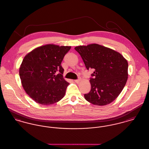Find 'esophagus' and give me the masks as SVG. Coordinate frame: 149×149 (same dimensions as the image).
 <instances>
[{"label":"esophagus","instance_id":"1","mask_svg":"<svg viewBox=\"0 0 149 149\" xmlns=\"http://www.w3.org/2000/svg\"><path fill=\"white\" fill-rule=\"evenodd\" d=\"M74 82H75L76 83L78 84V83H79V79H75V80H74Z\"/></svg>","mask_w":149,"mask_h":149}]
</instances>
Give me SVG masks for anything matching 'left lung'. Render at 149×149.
Segmentation results:
<instances>
[{"label":"left lung","mask_w":149,"mask_h":149,"mask_svg":"<svg viewBox=\"0 0 149 149\" xmlns=\"http://www.w3.org/2000/svg\"><path fill=\"white\" fill-rule=\"evenodd\" d=\"M74 49L79 53L86 69L94 70L90 79L91 90L84 94L85 99L98 106L113 102L128 79L127 60L118 52L98 44L77 46Z\"/></svg>","instance_id":"left-lung-1"}]
</instances>
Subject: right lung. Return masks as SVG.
Listing matches in <instances>:
<instances>
[{
	"label": "right lung",
	"instance_id": "right-lung-1",
	"mask_svg": "<svg viewBox=\"0 0 149 149\" xmlns=\"http://www.w3.org/2000/svg\"><path fill=\"white\" fill-rule=\"evenodd\" d=\"M70 48L47 45L24 57L19 70L20 79L27 94L36 102L50 105L64 97L70 83L63 78L61 63Z\"/></svg>",
	"mask_w": 149,
	"mask_h": 149
}]
</instances>
